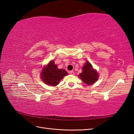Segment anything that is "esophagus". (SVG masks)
Masks as SVG:
<instances>
[{"instance_id": "obj_1", "label": "esophagus", "mask_w": 134, "mask_h": 134, "mask_svg": "<svg viewBox=\"0 0 134 134\" xmlns=\"http://www.w3.org/2000/svg\"><path fill=\"white\" fill-rule=\"evenodd\" d=\"M69 72L71 75H74V72L73 71H70Z\"/></svg>"}]
</instances>
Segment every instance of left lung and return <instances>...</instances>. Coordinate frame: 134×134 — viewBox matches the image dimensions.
<instances>
[{"mask_svg": "<svg viewBox=\"0 0 134 134\" xmlns=\"http://www.w3.org/2000/svg\"><path fill=\"white\" fill-rule=\"evenodd\" d=\"M82 72L78 76L84 83L88 85L94 84L98 79V74L97 70L93 68L91 64L87 62L82 68Z\"/></svg>", "mask_w": 134, "mask_h": 134, "instance_id": "obj_1", "label": "left lung"}]
</instances>
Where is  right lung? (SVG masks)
Returning <instances> with one entry per match:
<instances>
[{"label": "right lung", "mask_w": 134, "mask_h": 134, "mask_svg": "<svg viewBox=\"0 0 134 134\" xmlns=\"http://www.w3.org/2000/svg\"><path fill=\"white\" fill-rule=\"evenodd\" d=\"M41 72V78L43 82L53 87L57 86L60 81L68 74L64 69H58L54 60H51L47 65L44 66Z\"/></svg>", "instance_id": "1"}]
</instances>
